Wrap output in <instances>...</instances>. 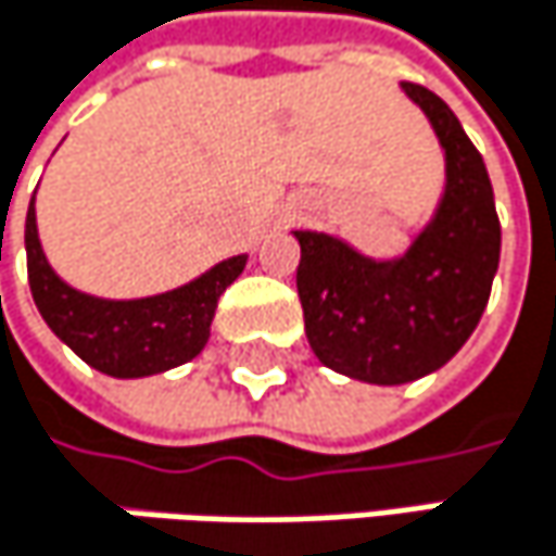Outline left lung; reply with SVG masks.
<instances>
[{
  "mask_svg": "<svg viewBox=\"0 0 556 556\" xmlns=\"http://www.w3.org/2000/svg\"><path fill=\"white\" fill-rule=\"evenodd\" d=\"M444 151V192L405 254L377 261L325 231H292L295 289L315 357L351 380L399 387L441 370L473 334L500 270L493 182L457 115L402 83Z\"/></svg>",
  "mask_w": 556,
  "mask_h": 556,
  "instance_id": "1",
  "label": "left lung"
}]
</instances>
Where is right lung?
<instances>
[{"label":"right lung","instance_id":"1","mask_svg":"<svg viewBox=\"0 0 556 556\" xmlns=\"http://www.w3.org/2000/svg\"><path fill=\"white\" fill-rule=\"evenodd\" d=\"M28 286L48 328L92 370L115 380L167 374L192 361L212 334L222 292L241 277L248 254L228 257L176 289L141 299H102L56 277L38 238L35 195L25 218Z\"/></svg>","mask_w":556,"mask_h":556}]
</instances>
